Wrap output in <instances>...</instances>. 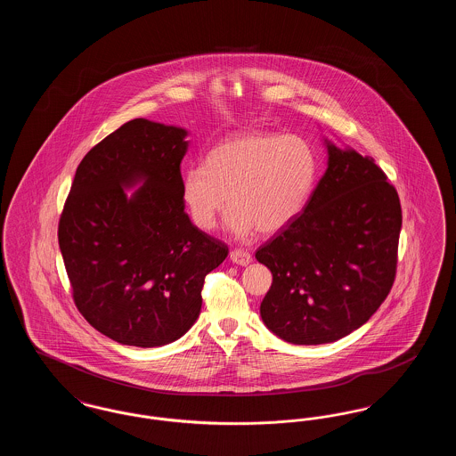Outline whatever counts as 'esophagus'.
Masks as SVG:
<instances>
[{
	"label": "esophagus",
	"instance_id": "esophagus-1",
	"mask_svg": "<svg viewBox=\"0 0 456 456\" xmlns=\"http://www.w3.org/2000/svg\"><path fill=\"white\" fill-rule=\"evenodd\" d=\"M231 260L234 261L236 265L246 266L251 263V253L244 251V249H232L231 251Z\"/></svg>",
	"mask_w": 456,
	"mask_h": 456
}]
</instances>
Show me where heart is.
Instances as JSON below:
<instances>
[{"instance_id": "1", "label": "heart", "mask_w": 456, "mask_h": 456, "mask_svg": "<svg viewBox=\"0 0 456 456\" xmlns=\"http://www.w3.org/2000/svg\"><path fill=\"white\" fill-rule=\"evenodd\" d=\"M316 179V155L297 134L248 131L186 167L181 198L191 222L212 231L227 205V227L240 238L282 231L303 212Z\"/></svg>"}]
</instances>
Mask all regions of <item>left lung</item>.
Wrapping results in <instances>:
<instances>
[{
    "label": "left lung",
    "mask_w": 456,
    "mask_h": 456,
    "mask_svg": "<svg viewBox=\"0 0 456 456\" xmlns=\"http://www.w3.org/2000/svg\"><path fill=\"white\" fill-rule=\"evenodd\" d=\"M400 198L370 157L328 143V167L303 212L256 260L273 281L261 320L296 346L335 342L364 325L396 277Z\"/></svg>",
    "instance_id": "1"
}]
</instances>
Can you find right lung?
<instances>
[{
    "label": "right lung",
    "mask_w": 456,
    "mask_h": 456,
    "mask_svg": "<svg viewBox=\"0 0 456 456\" xmlns=\"http://www.w3.org/2000/svg\"><path fill=\"white\" fill-rule=\"evenodd\" d=\"M186 131L133 119L88 151L58 224L80 314L123 346L159 347L195 323L225 242L191 224L181 198ZM143 178L126 199L123 185Z\"/></svg>",
    "instance_id": "obj_1"
}]
</instances>
